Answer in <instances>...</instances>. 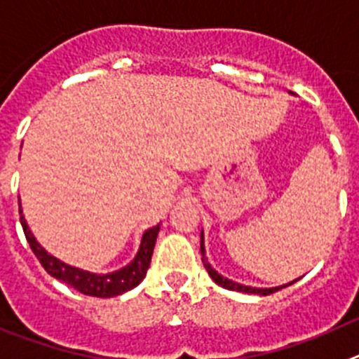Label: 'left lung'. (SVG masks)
I'll return each instance as SVG.
<instances>
[{
	"label": "left lung",
	"instance_id": "8db88e82",
	"mask_svg": "<svg viewBox=\"0 0 359 359\" xmlns=\"http://www.w3.org/2000/svg\"><path fill=\"white\" fill-rule=\"evenodd\" d=\"M200 250H202V263L203 266H205V270H208V273L211 276V279L215 280L216 284H219L222 288H227V290H232V292H243V293H257V295H270V293H276L277 290H280L283 286H279V288H250V286H241V284L238 283H232V280L225 279V277L219 276L218 272H216L215 268L209 264L208 257H205V248H203V232H202V240H200ZM295 283V280H293ZM292 284V283H290ZM288 286V284H286Z\"/></svg>",
	"mask_w": 359,
	"mask_h": 359
}]
</instances>
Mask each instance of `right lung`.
I'll return each instance as SVG.
<instances>
[{"label":"right lung","mask_w":359,"mask_h":359,"mask_svg":"<svg viewBox=\"0 0 359 359\" xmlns=\"http://www.w3.org/2000/svg\"><path fill=\"white\" fill-rule=\"evenodd\" d=\"M19 219H21L22 231H25V236H27V241L30 243L32 252H34L35 257L39 259V263L43 264V268L50 273V276H53L55 279H60L62 283L69 284V286H73L76 292L83 293V295L102 297V299L121 295V293L135 288V286L144 279L148 266H150L154 247H156L157 232H159V225L148 229V231L144 232L140 252H137V256H135V259L132 261L130 264H127V266L118 270V272L107 273V276H98V273L83 272L80 268L69 266V264L62 263V261H59L57 257L50 256V254L35 241L34 234H32L27 222H25V216L21 215V208H19Z\"/></svg>","instance_id":"1"}]
</instances>
